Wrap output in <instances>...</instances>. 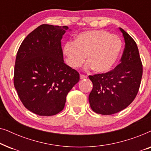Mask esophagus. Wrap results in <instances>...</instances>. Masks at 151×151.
<instances>
[{
  "instance_id": "obj_1",
  "label": "esophagus",
  "mask_w": 151,
  "mask_h": 151,
  "mask_svg": "<svg viewBox=\"0 0 151 151\" xmlns=\"http://www.w3.org/2000/svg\"><path fill=\"white\" fill-rule=\"evenodd\" d=\"M80 79H81V80H83V79H86V78L87 77H86V76L83 75V74H80Z\"/></svg>"
}]
</instances>
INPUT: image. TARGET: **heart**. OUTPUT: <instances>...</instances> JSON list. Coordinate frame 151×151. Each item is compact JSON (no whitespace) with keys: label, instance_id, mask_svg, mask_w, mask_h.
Returning a JSON list of instances; mask_svg holds the SVG:
<instances>
[{"label":"heart","instance_id":"1","mask_svg":"<svg viewBox=\"0 0 151 151\" xmlns=\"http://www.w3.org/2000/svg\"><path fill=\"white\" fill-rule=\"evenodd\" d=\"M122 49V42L119 36L105 30H93L80 33L74 42H66L63 52L71 67H81L86 56L87 69L105 73L114 67Z\"/></svg>","mask_w":151,"mask_h":151}]
</instances>
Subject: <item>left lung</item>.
<instances>
[{
    "mask_svg": "<svg viewBox=\"0 0 151 151\" xmlns=\"http://www.w3.org/2000/svg\"><path fill=\"white\" fill-rule=\"evenodd\" d=\"M125 41L121 63L105 73L88 78L93 83L88 101L94 112L112 115L127 108L139 91L143 73L139 50L135 40L119 28Z\"/></svg>",
    "mask_w": 151,
    "mask_h": 151,
    "instance_id": "1",
    "label": "left lung"
}]
</instances>
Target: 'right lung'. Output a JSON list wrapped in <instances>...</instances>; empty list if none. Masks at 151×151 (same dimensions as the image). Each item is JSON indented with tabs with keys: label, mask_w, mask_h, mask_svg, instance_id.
<instances>
[{
	"label": "right lung",
	"mask_w": 151,
	"mask_h": 151,
	"mask_svg": "<svg viewBox=\"0 0 151 151\" xmlns=\"http://www.w3.org/2000/svg\"><path fill=\"white\" fill-rule=\"evenodd\" d=\"M67 26L43 24L27 35L18 49L14 84L29 111L51 116L65 107L67 96L80 80L63 60L61 40Z\"/></svg>",
	"instance_id": "1"
}]
</instances>
